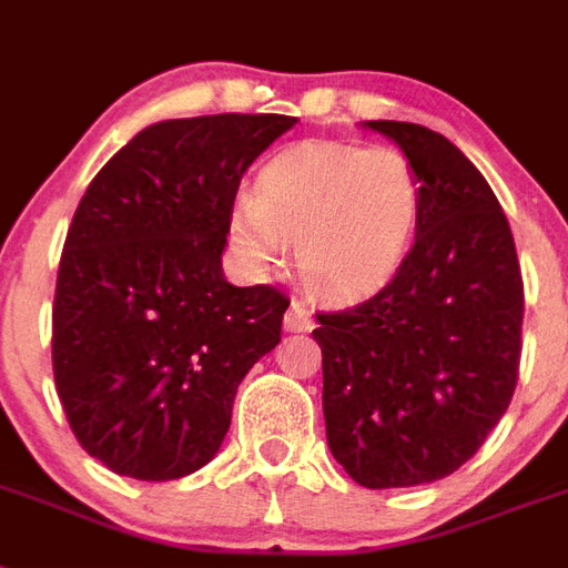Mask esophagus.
<instances>
[{"mask_svg": "<svg viewBox=\"0 0 568 568\" xmlns=\"http://www.w3.org/2000/svg\"><path fill=\"white\" fill-rule=\"evenodd\" d=\"M314 314L303 300H292V306L285 312V332H312Z\"/></svg>", "mask_w": 568, "mask_h": 568, "instance_id": "34e87169", "label": "esophagus"}]
</instances>
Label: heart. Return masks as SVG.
Instances as JSON below:
<instances>
[{"label": "heart", "instance_id": "b5f03b06", "mask_svg": "<svg viewBox=\"0 0 568 568\" xmlns=\"http://www.w3.org/2000/svg\"><path fill=\"white\" fill-rule=\"evenodd\" d=\"M422 204L416 166L395 146L300 144L262 166L251 202L231 213V242L265 271L294 245L314 292L355 300L398 274Z\"/></svg>", "mask_w": 568, "mask_h": 568}]
</instances>
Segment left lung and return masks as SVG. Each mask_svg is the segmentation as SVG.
<instances>
[{"instance_id":"left-lung-1","label":"left lung","mask_w":568,"mask_h":568,"mask_svg":"<svg viewBox=\"0 0 568 568\" xmlns=\"http://www.w3.org/2000/svg\"><path fill=\"white\" fill-rule=\"evenodd\" d=\"M424 187L416 242L378 294L317 314L328 450L364 488L459 470L511 404L523 352V274L483 173L445 135L366 121Z\"/></svg>"}]
</instances>
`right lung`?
Masks as SVG:
<instances>
[{
  "instance_id": "1",
  "label": "right lung",
  "mask_w": 568,
  "mask_h": 568,
  "mask_svg": "<svg viewBox=\"0 0 568 568\" xmlns=\"http://www.w3.org/2000/svg\"><path fill=\"white\" fill-rule=\"evenodd\" d=\"M297 118L204 114L138 132L92 179L65 236L51 361L83 450L144 483L216 456L288 297L222 274L245 170Z\"/></svg>"
}]
</instances>
